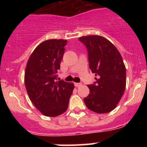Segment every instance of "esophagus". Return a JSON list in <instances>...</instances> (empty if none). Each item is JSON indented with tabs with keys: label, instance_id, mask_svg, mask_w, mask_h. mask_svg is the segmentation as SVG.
<instances>
[{
	"label": "esophagus",
	"instance_id": "esophagus-1",
	"mask_svg": "<svg viewBox=\"0 0 147 147\" xmlns=\"http://www.w3.org/2000/svg\"><path fill=\"white\" fill-rule=\"evenodd\" d=\"M74 84H75V87H79L82 85V84H81V83H78V82H75L74 83Z\"/></svg>",
	"mask_w": 147,
	"mask_h": 147
}]
</instances>
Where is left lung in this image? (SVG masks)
Here are the masks:
<instances>
[{
  "label": "left lung",
  "mask_w": 147,
  "mask_h": 147,
  "mask_svg": "<svg viewBox=\"0 0 147 147\" xmlns=\"http://www.w3.org/2000/svg\"><path fill=\"white\" fill-rule=\"evenodd\" d=\"M87 47L89 66L96 82L88 85L90 94L84 99L90 110L105 114L115 109L126 87V67L117 47L100 35L79 38Z\"/></svg>",
  "instance_id": "left-lung-1"
}]
</instances>
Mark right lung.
I'll use <instances>...</instances> for the list:
<instances>
[{
	"instance_id": "1",
	"label": "right lung",
	"mask_w": 147,
	"mask_h": 147,
	"mask_svg": "<svg viewBox=\"0 0 147 147\" xmlns=\"http://www.w3.org/2000/svg\"><path fill=\"white\" fill-rule=\"evenodd\" d=\"M66 40H47L30 56L25 71V85L34 106L47 117L59 116L67 109L74 84L56 81Z\"/></svg>"
}]
</instances>
